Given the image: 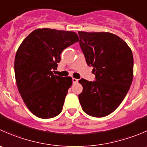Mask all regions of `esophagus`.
Returning a JSON list of instances; mask_svg holds the SVG:
<instances>
[{
  "instance_id": "obj_1",
  "label": "esophagus",
  "mask_w": 147,
  "mask_h": 147,
  "mask_svg": "<svg viewBox=\"0 0 147 147\" xmlns=\"http://www.w3.org/2000/svg\"><path fill=\"white\" fill-rule=\"evenodd\" d=\"M72 82H73V83H78V80L75 79V78H72Z\"/></svg>"
}]
</instances>
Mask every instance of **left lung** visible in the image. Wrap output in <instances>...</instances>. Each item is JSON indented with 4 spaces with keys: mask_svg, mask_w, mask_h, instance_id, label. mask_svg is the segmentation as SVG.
<instances>
[{
    "mask_svg": "<svg viewBox=\"0 0 147 147\" xmlns=\"http://www.w3.org/2000/svg\"><path fill=\"white\" fill-rule=\"evenodd\" d=\"M80 46L87 64L93 67L95 81L79 80L82 110L104 117L115 110L127 95L133 80L132 52L122 39L110 32L79 31Z\"/></svg>",
    "mask_w": 147,
    "mask_h": 147,
    "instance_id": "1",
    "label": "left lung"
}]
</instances>
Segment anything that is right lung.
I'll use <instances>...</instances> for the list:
<instances>
[{
  "instance_id": "1",
  "label": "right lung",
  "mask_w": 147,
  "mask_h": 147,
  "mask_svg": "<svg viewBox=\"0 0 147 147\" xmlns=\"http://www.w3.org/2000/svg\"><path fill=\"white\" fill-rule=\"evenodd\" d=\"M79 38L71 31L39 28L23 41L16 55V84L23 102L38 117L49 119L63 110L70 77L54 75L63 50Z\"/></svg>"
}]
</instances>
